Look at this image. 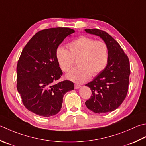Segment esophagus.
<instances>
[{"instance_id": "34e87169", "label": "esophagus", "mask_w": 146, "mask_h": 146, "mask_svg": "<svg viewBox=\"0 0 146 146\" xmlns=\"http://www.w3.org/2000/svg\"><path fill=\"white\" fill-rule=\"evenodd\" d=\"M81 87V85H80L78 84H75V89H78V88H80Z\"/></svg>"}]
</instances>
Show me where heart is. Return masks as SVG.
I'll use <instances>...</instances> for the list:
<instances>
[{"label":"heart","mask_w":146,"mask_h":146,"mask_svg":"<svg viewBox=\"0 0 146 146\" xmlns=\"http://www.w3.org/2000/svg\"><path fill=\"white\" fill-rule=\"evenodd\" d=\"M69 50L59 47L56 51V59L61 69L66 72L72 66L74 59L78 66L73 68L66 76L77 83H83L91 76L96 75L103 70L107 64L109 52L103 41H94L93 38L80 36L68 45Z\"/></svg>","instance_id":"heart-1"}]
</instances>
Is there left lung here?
I'll list each match as a JSON object with an SVG mask.
<instances>
[{
	"label": "left lung",
	"mask_w": 146,
	"mask_h": 146,
	"mask_svg": "<svg viewBox=\"0 0 146 146\" xmlns=\"http://www.w3.org/2000/svg\"><path fill=\"white\" fill-rule=\"evenodd\" d=\"M85 31L103 40L109 52L106 66L85 85L92 90V96L85 104L95 113L111 112L121 104L127 96L130 74L129 59L118 43L107 32L96 28H87Z\"/></svg>",
	"instance_id": "obj_1"
}]
</instances>
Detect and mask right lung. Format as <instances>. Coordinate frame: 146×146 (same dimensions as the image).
I'll use <instances>...</instances> for the list:
<instances>
[{"instance_id": "1", "label": "right lung", "mask_w": 146, "mask_h": 146, "mask_svg": "<svg viewBox=\"0 0 146 146\" xmlns=\"http://www.w3.org/2000/svg\"><path fill=\"white\" fill-rule=\"evenodd\" d=\"M75 30L52 28L38 31L22 50L17 64V89L28 110L48 117L58 113L63 96L74 89L72 82L55 84L62 71L56 59V51L66 37Z\"/></svg>"}]
</instances>
